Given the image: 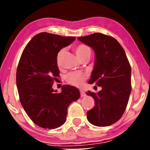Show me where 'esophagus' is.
Masks as SVG:
<instances>
[{
  "instance_id": "obj_1",
  "label": "esophagus",
  "mask_w": 150,
  "mask_h": 150,
  "mask_svg": "<svg viewBox=\"0 0 150 150\" xmlns=\"http://www.w3.org/2000/svg\"><path fill=\"white\" fill-rule=\"evenodd\" d=\"M80 93H81V97H84V96H86V93H85V91L81 90L80 91Z\"/></svg>"
}]
</instances>
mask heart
<instances>
[{
	"label": "heart",
	"instance_id": "1",
	"mask_svg": "<svg viewBox=\"0 0 150 150\" xmlns=\"http://www.w3.org/2000/svg\"><path fill=\"white\" fill-rule=\"evenodd\" d=\"M75 50L76 54H77L78 57L80 59H82L85 57H90L91 54V48L88 45L85 44H80L77 45L75 47ZM65 52V49L60 50L59 52L57 53V62L58 64H59L60 60L62 59V57ZM87 78V74L82 72H72L70 73L66 76V80L70 84L73 85L77 86V87H80V86L84 84L85 80Z\"/></svg>",
	"mask_w": 150,
	"mask_h": 150
}]
</instances>
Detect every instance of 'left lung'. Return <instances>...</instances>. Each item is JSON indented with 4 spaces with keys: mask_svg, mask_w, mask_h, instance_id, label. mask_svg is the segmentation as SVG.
<instances>
[{
    "mask_svg": "<svg viewBox=\"0 0 150 150\" xmlns=\"http://www.w3.org/2000/svg\"><path fill=\"white\" fill-rule=\"evenodd\" d=\"M78 40L95 52V64L88 83L102 87L97 93H86L95 103L87 112V118L95 126H110L122 117L128 105L132 91L130 63L123 47L112 37L95 33Z\"/></svg>",
    "mask_w": 150,
    "mask_h": 150,
    "instance_id": "8db88e82",
    "label": "left lung"
}]
</instances>
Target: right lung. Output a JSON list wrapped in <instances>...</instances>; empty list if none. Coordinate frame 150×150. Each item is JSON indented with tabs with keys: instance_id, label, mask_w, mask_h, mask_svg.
<instances>
[{
	"instance_id": "obj_1",
	"label": "right lung",
	"mask_w": 150,
	"mask_h": 150,
	"mask_svg": "<svg viewBox=\"0 0 150 150\" xmlns=\"http://www.w3.org/2000/svg\"><path fill=\"white\" fill-rule=\"evenodd\" d=\"M75 39L40 33L26 45L20 59L16 86L20 103L30 119L43 128L55 129L63 125L68 106L81 96L73 86L63 85L59 93L52 88L59 73L57 53Z\"/></svg>"
}]
</instances>
